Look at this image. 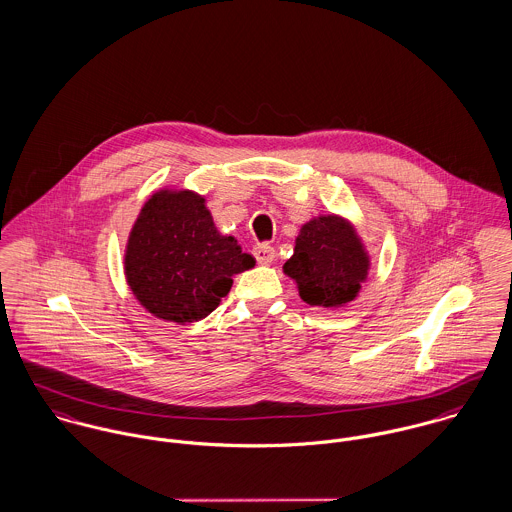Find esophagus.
I'll return each instance as SVG.
<instances>
[{
  "instance_id": "34e87169",
  "label": "esophagus",
  "mask_w": 512,
  "mask_h": 512,
  "mask_svg": "<svg viewBox=\"0 0 512 512\" xmlns=\"http://www.w3.org/2000/svg\"><path fill=\"white\" fill-rule=\"evenodd\" d=\"M254 258L260 262V264H272L274 258H276V250L274 246L270 244H258L254 248Z\"/></svg>"
}]
</instances>
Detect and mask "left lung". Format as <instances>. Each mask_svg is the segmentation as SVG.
<instances>
[{"label": "left lung", "mask_w": 512, "mask_h": 512, "mask_svg": "<svg viewBox=\"0 0 512 512\" xmlns=\"http://www.w3.org/2000/svg\"><path fill=\"white\" fill-rule=\"evenodd\" d=\"M370 256L351 220L319 215L307 220L295 238L284 274L309 305L343 307L357 299L368 278Z\"/></svg>", "instance_id": "left-lung-1"}]
</instances>
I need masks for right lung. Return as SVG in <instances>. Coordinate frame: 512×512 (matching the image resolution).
Wrapping results in <instances>:
<instances>
[{
  "instance_id": "add662e5",
  "label": "right lung",
  "mask_w": 512,
  "mask_h": 512,
  "mask_svg": "<svg viewBox=\"0 0 512 512\" xmlns=\"http://www.w3.org/2000/svg\"><path fill=\"white\" fill-rule=\"evenodd\" d=\"M234 236L220 234L205 197L159 189L134 222L124 274L151 315L179 325L205 319L230 292L232 276L254 268Z\"/></svg>"
}]
</instances>
